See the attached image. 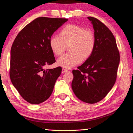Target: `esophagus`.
Listing matches in <instances>:
<instances>
[{
  "instance_id": "34e87169",
  "label": "esophagus",
  "mask_w": 133,
  "mask_h": 133,
  "mask_svg": "<svg viewBox=\"0 0 133 133\" xmlns=\"http://www.w3.org/2000/svg\"><path fill=\"white\" fill-rule=\"evenodd\" d=\"M68 71V70L67 69H65V68H63L62 69V73H66V72Z\"/></svg>"
}]
</instances>
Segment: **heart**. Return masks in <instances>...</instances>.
<instances>
[{"mask_svg":"<svg viewBox=\"0 0 133 133\" xmlns=\"http://www.w3.org/2000/svg\"><path fill=\"white\" fill-rule=\"evenodd\" d=\"M50 49L56 55H61L69 45V53L58 58L57 64L63 68L70 69L78 65L83 60L89 58L95 46L94 33L90 30L77 25L70 24L60 31V37L54 35L49 41Z\"/></svg>","mask_w":133,"mask_h":133,"instance_id":"heart-1","label":"heart"}]
</instances>
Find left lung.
<instances>
[{
	"mask_svg": "<svg viewBox=\"0 0 133 133\" xmlns=\"http://www.w3.org/2000/svg\"><path fill=\"white\" fill-rule=\"evenodd\" d=\"M94 31L93 53L78 70H73L71 88L82 101L94 104L102 100L116 81L120 55L111 31L98 19L88 17Z\"/></svg>",
	"mask_w": 133,
	"mask_h": 133,
	"instance_id": "obj_1",
	"label": "left lung"
}]
</instances>
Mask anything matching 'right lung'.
Returning <instances> with one entry per match:
<instances>
[{
	"label": "right lung",
	"mask_w": 133,
	"mask_h": 133,
	"mask_svg": "<svg viewBox=\"0 0 133 133\" xmlns=\"http://www.w3.org/2000/svg\"><path fill=\"white\" fill-rule=\"evenodd\" d=\"M67 19L38 18L19 32L10 50V77L22 98L31 104L45 102L53 92L62 68L45 69L55 62L49 41Z\"/></svg>",
	"instance_id": "1"
}]
</instances>
